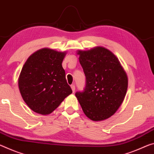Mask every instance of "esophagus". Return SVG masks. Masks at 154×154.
<instances>
[{"label":"esophagus","mask_w":154,"mask_h":154,"mask_svg":"<svg viewBox=\"0 0 154 154\" xmlns=\"http://www.w3.org/2000/svg\"><path fill=\"white\" fill-rule=\"evenodd\" d=\"M70 87H71V89H72V92H74L75 90V84H72L71 86H70Z\"/></svg>","instance_id":"esophagus-1"}]
</instances>
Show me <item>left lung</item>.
I'll use <instances>...</instances> for the list:
<instances>
[{
  "mask_svg": "<svg viewBox=\"0 0 154 154\" xmlns=\"http://www.w3.org/2000/svg\"><path fill=\"white\" fill-rule=\"evenodd\" d=\"M79 63L86 76L83 91L75 93L86 116L105 120L115 113L128 90V77L118 58L110 51L96 47L79 51Z\"/></svg>",
  "mask_w": 154,
  "mask_h": 154,
  "instance_id": "1",
  "label": "left lung"
}]
</instances>
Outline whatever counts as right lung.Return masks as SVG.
<instances>
[{"label":"right lung","mask_w":154,"mask_h":154,"mask_svg":"<svg viewBox=\"0 0 154 154\" xmlns=\"http://www.w3.org/2000/svg\"><path fill=\"white\" fill-rule=\"evenodd\" d=\"M66 53L42 48L24 64L18 79L20 94L36 113L49 114L72 93L62 63Z\"/></svg>","instance_id":"right-lung-1"}]
</instances>
